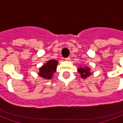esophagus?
Masks as SVG:
<instances>
[{"mask_svg":"<svg viewBox=\"0 0 123 123\" xmlns=\"http://www.w3.org/2000/svg\"><path fill=\"white\" fill-rule=\"evenodd\" d=\"M65 60L68 61H70V57H67V58H66V59H65Z\"/></svg>","mask_w":123,"mask_h":123,"instance_id":"1","label":"esophagus"}]
</instances>
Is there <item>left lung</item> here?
Wrapping results in <instances>:
<instances>
[{
	"instance_id": "1",
	"label": "left lung",
	"mask_w": 123,
	"mask_h": 123,
	"mask_svg": "<svg viewBox=\"0 0 123 123\" xmlns=\"http://www.w3.org/2000/svg\"><path fill=\"white\" fill-rule=\"evenodd\" d=\"M78 72L81 74V77L82 78H86V77H88L89 76H90L91 73L90 72V68H81L80 67L78 69Z\"/></svg>"
}]
</instances>
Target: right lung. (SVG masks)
Instances as JSON below:
<instances>
[{"instance_id": "1", "label": "right lung", "mask_w": 123, "mask_h": 123, "mask_svg": "<svg viewBox=\"0 0 123 123\" xmlns=\"http://www.w3.org/2000/svg\"><path fill=\"white\" fill-rule=\"evenodd\" d=\"M57 61L55 60H50L46 64L41 67L39 69V75L45 79L49 80L53 76V73L56 72Z\"/></svg>"}]
</instances>
